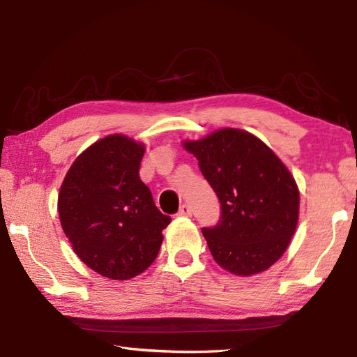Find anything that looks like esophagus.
Instances as JSON below:
<instances>
[{
    "instance_id": "obj_1",
    "label": "esophagus",
    "mask_w": 357,
    "mask_h": 357,
    "mask_svg": "<svg viewBox=\"0 0 357 357\" xmlns=\"http://www.w3.org/2000/svg\"><path fill=\"white\" fill-rule=\"evenodd\" d=\"M178 215L190 217V215H192V208H190V204H183V206H181V208H179V211H178Z\"/></svg>"
}]
</instances>
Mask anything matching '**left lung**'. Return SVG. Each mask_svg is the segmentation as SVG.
<instances>
[{
  "mask_svg": "<svg viewBox=\"0 0 357 357\" xmlns=\"http://www.w3.org/2000/svg\"><path fill=\"white\" fill-rule=\"evenodd\" d=\"M184 148L197 157L220 203V219L202 228L217 263L238 275L266 271L287 250L298 225L291 173L259 138L222 129Z\"/></svg>",
  "mask_w": 357,
  "mask_h": 357,
  "instance_id": "left-lung-1",
  "label": "left lung"
}]
</instances>
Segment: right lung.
Returning <instances> with one entry per match:
<instances>
[{
  "instance_id": "right-lung-1",
  "label": "right lung",
  "mask_w": 357,
  "mask_h": 357,
  "mask_svg": "<svg viewBox=\"0 0 357 357\" xmlns=\"http://www.w3.org/2000/svg\"><path fill=\"white\" fill-rule=\"evenodd\" d=\"M143 144L108 135L77 157L58 197L66 236L82 261L114 280L142 274L154 261L172 222L138 176Z\"/></svg>"
}]
</instances>
